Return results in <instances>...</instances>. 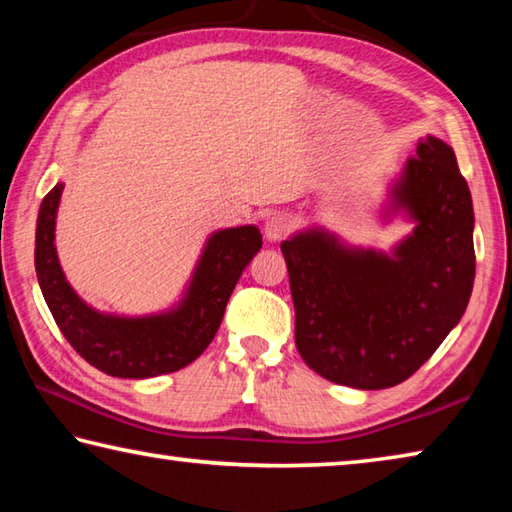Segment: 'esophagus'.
Wrapping results in <instances>:
<instances>
[{"mask_svg": "<svg viewBox=\"0 0 512 512\" xmlns=\"http://www.w3.org/2000/svg\"><path fill=\"white\" fill-rule=\"evenodd\" d=\"M291 232V219L284 214H273L268 216V221L264 225V237L268 241H282Z\"/></svg>", "mask_w": 512, "mask_h": 512, "instance_id": "1", "label": "esophagus"}]
</instances>
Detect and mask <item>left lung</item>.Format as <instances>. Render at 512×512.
Here are the masks:
<instances>
[{
    "label": "left lung",
    "mask_w": 512,
    "mask_h": 512,
    "mask_svg": "<svg viewBox=\"0 0 512 512\" xmlns=\"http://www.w3.org/2000/svg\"><path fill=\"white\" fill-rule=\"evenodd\" d=\"M393 203L415 230L388 257L323 230L282 241L296 348L334 384L379 391L409 379L465 314L474 284L472 196L452 146L418 144Z\"/></svg>",
    "instance_id": "obj_1"
}]
</instances>
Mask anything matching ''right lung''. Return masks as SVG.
I'll return each instance as SVG.
<instances>
[{
  "mask_svg": "<svg viewBox=\"0 0 512 512\" xmlns=\"http://www.w3.org/2000/svg\"><path fill=\"white\" fill-rule=\"evenodd\" d=\"M63 185L42 198L36 228V273L47 307L69 345L101 372L146 379L185 368L212 343L241 273L262 248L255 225L214 232L183 302L158 316L99 314L76 296L58 264L54 230Z\"/></svg>",
  "mask_w": 512,
  "mask_h": 512,
  "instance_id": "obj_1",
  "label": "right lung"
}]
</instances>
